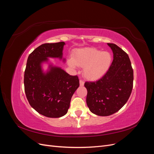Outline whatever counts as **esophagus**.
<instances>
[{
	"label": "esophagus",
	"instance_id": "34e87169",
	"mask_svg": "<svg viewBox=\"0 0 154 154\" xmlns=\"http://www.w3.org/2000/svg\"><path fill=\"white\" fill-rule=\"evenodd\" d=\"M80 86H83V85H84V82H83L82 80H80Z\"/></svg>",
	"mask_w": 154,
	"mask_h": 154
}]
</instances>
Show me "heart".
Segmentation results:
<instances>
[{
	"instance_id": "b5f03b06",
	"label": "heart",
	"mask_w": 154,
	"mask_h": 154,
	"mask_svg": "<svg viewBox=\"0 0 154 154\" xmlns=\"http://www.w3.org/2000/svg\"><path fill=\"white\" fill-rule=\"evenodd\" d=\"M112 60L109 52L96 48H84L74 51L72 58H70L68 63L72 68L76 66L83 67V74L85 78L95 80L103 76L109 71Z\"/></svg>"
}]
</instances>
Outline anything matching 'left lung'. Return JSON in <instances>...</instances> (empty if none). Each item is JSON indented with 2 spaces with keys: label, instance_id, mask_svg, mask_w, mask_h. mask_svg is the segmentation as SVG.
Returning a JSON list of instances; mask_svg holds the SVG:
<instances>
[{
  "label": "left lung",
  "instance_id": "obj_1",
  "mask_svg": "<svg viewBox=\"0 0 154 154\" xmlns=\"http://www.w3.org/2000/svg\"><path fill=\"white\" fill-rule=\"evenodd\" d=\"M114 59L105 75L96 82H86V102L91 112L100 116L116 113L127 103L133 87L134 72L128 55L114 44H107Z\"/></svg>",
  "mask_w": 154,
  "mask_h": 154
}]
</instances>
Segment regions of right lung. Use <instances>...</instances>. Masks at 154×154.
<instances>
[{
  "label": "right lung",
  "instance_id": "right-lung-1",
  "mask_svg": "<svg viewBox=\"0 0 154 154\" xmlns=\"http://www.w3.org/2000/svg\"><path fill=\"white\" fill-rule=\"evenodd\" d=\"M65 44L63 42L42 44L27 60L24 79L27 99L36 112L48 118L67 114L71 97L80 85L78 76L69 75L60 67L50 64L46 72L42 69L48 58L62 59Z\"/></svg>",
  "mask_w": 154,
  "mask_h": 154
}]
</instances>
